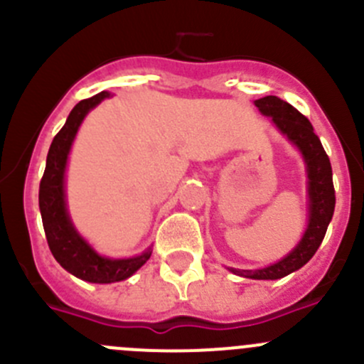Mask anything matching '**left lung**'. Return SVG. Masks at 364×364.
Here are the masks:
<instances>
[{
    "instance_id": "obj_1",
    "label": "left lung",
    "mask_w": 364,
    "mask_h": 364,
    "mask_svg": "<svg viewBox=\"0 0 364 364\" xmlns=\"http://www.w3.org/2000/svg\"><path fill=\"white\" fill-rule=\"evenodd\" d=\"M255 107L273 119L274 127L299 149L303 156L308 178V225L296 248L278 262L260 269L229 267V271L252 280H278L303 267L321 247L335 213V186L329 156L322 148L321 139L315 135L311 123L303 114L278 97L259 98L255 100Z\"/></svg>"
}]
</instances>
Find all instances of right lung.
<instances>
[{"instance_id": "1", "label": "right lung", "mask_w": 364, "mask_h": 364, "mask_svg": "<svg viewBox=\"0 0 364 364\" xmlns=\"http://www.w3.org/2000/svg\"><path fill=\"white\" fill-rule=\"evenodd\" d=\"M109 97H111L109 91H102L95 97L80 100L72 109L67 117V123L58 132L49 153H47L46 171H43L38 192L43 230H46L47 243H49L54 259L70 274L84 282H91V284H114V282L127 280L135 271L144 266L153 252L149 247L141 255L130 257V259H111V257L100 255L77 232L68 215L65 172H67L73 139H75L80 123L87 116V112Z\"/></svg>"}]
</instances>
